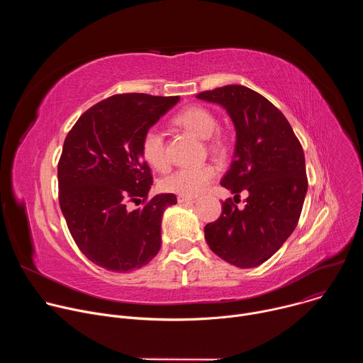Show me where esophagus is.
<instances>
[{
	"label": "esophagus",
	"instance_id": "1",
	"mask_svg": "<svg viewBox=\"0 0 363 363\" xmlns=\"http://www.w3.org/2000/svg\"><path fill=\"white\" fill-rule=\"evenodd\" d=\"M178 202L179 203H194V202H196V199L188 198V196H178Z\"/></svg>",
	"mask_w": 363,
	"mask_h": 363
}]
</instances>
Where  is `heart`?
Wrapping results in <instances>:
<instances>
[{"label": "heart", "instance_id": "1", "mask_svg": "<svg viewBox=\"0 0 363 363\" xmlns=\"http://www.w3.org/2000/svg\"><path fill=\"white\" fill-rule=\"evenodd\" d=\"M174 123L184 128L189 133L199 139H208V146L216 153H224L227 149L225 139L216 133L218 121L216 115L202 106H189L181 111ZM142 155L145 161L155 169L164 171L168 167V157L165 149V140L160 129L149 128L142 136ZM216 168L213 165H201L191 168H181L168 175L162 181V188L167 192L177 194L179 196L194 198L198 196L216 178Z\"/></svg>", "mask_w": 363, "mask_h": 363}]
</instances>
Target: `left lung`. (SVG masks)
Wrapping results in <instances>:
<instances>
[{
  "label": "left lung",
  "instance_id": "1",
  "mask_svg": "<svg viewBox=\"0 0 363 363\" xmlns=\"http://www.w3.org/2000/svg\"><path fill=\"white\" fill-rule=\"evenodd\" d=\"M196 99L217 103L235 128V150L221 185L240 196L206 224L205 240L224 262L252 269L263 264L294 231L307 192L303 147L289 121L264 96L245 86L230 84L206 90Z\"/></svg>",
  "mask_w": 363,
  "mask_h": 363
}]
</instances>
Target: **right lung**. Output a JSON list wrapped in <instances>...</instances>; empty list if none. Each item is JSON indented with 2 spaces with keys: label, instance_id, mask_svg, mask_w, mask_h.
<instances>
[{
  "label": "right lung",
  "instance_id": "obj_1",
  "mask_svg": "<svg viewBox=\"0 0 363 363\" xmlns=\"http://www.w3.org/2000/svg\"><path fill=\"white\" fill-rule=\"evenodd\" d=\"M179 96L116 94L86 111L66 136L57 168L59 201L80 251L103 269L128 273L146 266L161 248V221L174 194L147 198L152 175L142 136Z\"/></svg>",
  "mask_w": 363,
  "mask_h": 363
}]
</instances>
